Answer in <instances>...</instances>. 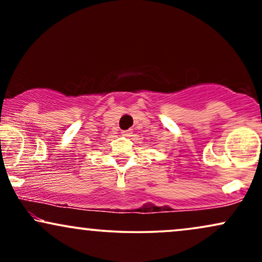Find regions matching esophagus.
Returning a JSON list of instances; mask_svg holds the SVG:
<instances>
[{
	"instance_id": "1",
	"label": "esophagus",
	"mask_w": 262,
	"mask_h": 262,
	"mask_svg": "<svg viewBox=\"0 0 262 262\" xmlns=\"http://www.w3.org/2000/svg\"><path fill=\"white\" fill-rule=\"evenodd\" d=\"M122 134L125 135V137H129L132 134V129H128V130H122Z\"/></svg>"
}]
</instances>
